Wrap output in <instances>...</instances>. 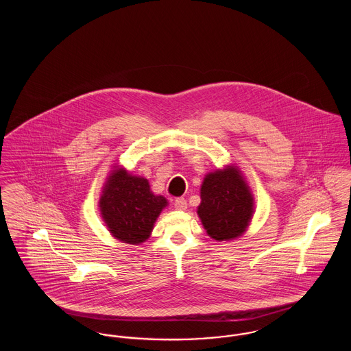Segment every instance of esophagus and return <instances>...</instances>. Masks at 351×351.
I'll return each instance as SVG.
<instances>
[{"mask_svg": "<svg viewBox=\"0 0 351 351\" xmlns=\"http://www.w3.org/2000/svg\"><path fill=\"white\" fill-rule=\"evenodd\" d=\"M173 205L178 210H185L186 209V200L183 197H179V199L173 201Z\"/></svg>", "mask_w": 351, "mask_h": 351, "instance_id": "esophagus-1", "label": "esophagus"}]
</instances>
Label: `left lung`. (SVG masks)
<instances>
[{
    "label": "left lung",
    "mask_w": 351,
    "mask_h": 351,
    "mask_svg": "<svg viewBox=\"0 0 351 351\" xmlns=\"http://www.w3.org/2000/svg\"><path fill=\"white\" fill-rule=\"evenodd\" d=\"M200 197L197 215L210 238L218 242L233 241L247 230L255 200L237 165L208 172L201 184Z\"/></svg>",
    "instance_id": "left-lung-1"
}]
</instances>
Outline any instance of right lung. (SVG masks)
<instances>
[{
	"mask_svg": "<svg viewBox=\"0 0 351 351\" xmlns=\"http://www.w3.org/2000/svg\"><path fill=\"white\" fill-rule=\"evenodd\" d=\"M168 201L154 195L146 178L132 175L114 165L102 186L99 208L109 233L129 245H141L150 238L154 225Z\"/></svg>",
	"mask_w": 351,
	"mask_h": 351,
	"instance_id": "obj_1",
	"label": "right lung"
}]
</instances>
